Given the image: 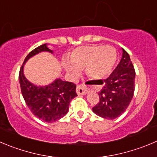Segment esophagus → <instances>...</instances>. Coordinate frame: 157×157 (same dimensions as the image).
Returning a JSON list of instances; mask_svg holds the SVG:
<instances>
[{
    "instance_id": "1",
    "label": "esophagus",
    "mask_w": 157,
    "mask_h": 157,
    "mask_svg": "<svg viewBox=\"0 0 157 157\" xmlns=\"http://www.w3.org/2000/svg\"><path fill=\"white\" fill-rule=\"evenodd\" d=\"M76 92L78 95H86L88 92V88L87 86L85 85H78L76 89Z\"/></svg>"
}]
</instances>
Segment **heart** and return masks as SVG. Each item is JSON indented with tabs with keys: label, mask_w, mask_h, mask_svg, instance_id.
<instances>
[{
	"label": "heart",
	"mask_w": 157,
	"mask_h": 157,
	"mask_svg": "<svg viewBox=\"0 0 157 157\" xmlns=\"http://www.w3.org/2000/svg\"><path fill=\"white\" fill-rule=\"evenodd\" d=\"M117 59V52L113 46L85 45L75 49L70 62H64L67 72L73 78L79 75L80 70H86L92 78H102L110 74Z\"/></svg>",
	"instance_id": "1"
}]
</instances>
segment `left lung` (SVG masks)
<instances>
[{
  "mask_svg": "<svg viewBox=\"0 0 157 157\" xmlns=\"http://www.w3.org/2000/svg\"><path fill=\"white\" fill-rule=\"evenodd\" d=\"M136 72L129 54L122 48L120 62L106 79L98 80L103 85L98 92L99 101L92 108L94 113L105 119H114L127 109L135 90Z\"/></svg>",
  "mask_w": 157,
  "mask_h": 157,
  "instance_id": "obj_1",
  "label": "left lung"
}]
</instances>
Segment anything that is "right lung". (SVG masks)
Instances as JSON below:
<instances>
[{"instance_id": "right-lung-1", "label": "right lung", "mask_w": 157, "mask_h": 157, "mask_svg": "<svg viewBox=\"0 0 157 157\" xmlns=\"http://www.w3.org/2000/svg\"><path fill=\"white\" fill-rule=\"evenodd\" d=\"M41 52L53 53L47 47V44L31 51L25 58L19 71V82L24 99L31 113L44 122H52L67 114L70 102L77 96L76 86L60 78L45 86H37L30 82L24 75V65L30 58Z\"/></svg>"}]
</instances>
